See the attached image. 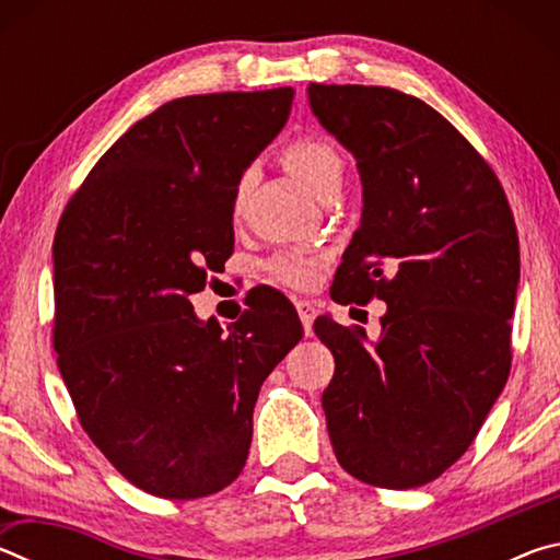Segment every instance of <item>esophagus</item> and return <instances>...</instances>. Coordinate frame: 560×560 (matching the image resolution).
<instances>
[{
    "label": "esophagus",
    "mask_w": 560,
    "mask_h": 560,
    "mask_svg": "<svg viewBox=\"0 0 560 560\" xmlns=\"http://www.w3.org/2000/svg\"><path fill=\"white\" fill-rule=\"evenodd\" d=\"M296 311H299V318H301V324H303V330H306V336H311V330H314L316 306L311 301H296Z\"/></svg>",
    "instance_id": "esophagus-1"
}]
</instances>
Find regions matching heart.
<instances>
[{
    "label": "heart",
    "instance_id": "obj_1",
    "mask_svg": "<svg viewBox=\"0 0 560 560\" xmlns=\"http://www.w3.org/2000/svg\"><path fill=\"white\" fill-rule=\"evenodd\" d=\"M281 163L287 165L289 173L296 175L314 195H324L330 185L340 183L343 175V158L338 148L326 138L301 136L281 150ZM246 189H249V177H242L234 192V207L242 210ZM320 257L308 252H281L269 261V271L279 281L289 287H308L316 279Z\"/></svg>",
    "mask_w": 560,
    "mask_h": 560
}]
</instances>
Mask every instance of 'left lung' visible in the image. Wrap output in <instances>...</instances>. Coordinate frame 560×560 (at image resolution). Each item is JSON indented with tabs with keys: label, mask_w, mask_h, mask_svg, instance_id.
Instances as JSON below:
<instances>
[{
	"label": "left lung",
	"mask_w": 560,
	"mask_h": 560,
	"mask_svg": "<svg viewBox=\"0 0 560 560\" xmlns=\"http://www.w3.org/2000/svg\"><path fill=\"white\" fill-rule=\"evenodd\" d=\"M308 103L353 153L363 183L336 301L387 303L377 343L363 328L316 318L336 360L320 397L328 438L350 477L415 489L467 452L506 385L514 214L487 160L424 101L385 86L311 83Z\"/></svg>",
	"instance_id": "left-lung-1"
}]
</instances>
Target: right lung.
<instances>
[{
  "mask_svg": "<svg viewBox=\"0 0 560 560\" xmlns=\"http://www.w3.org/2000/svg\"><path fill=\"white\" fill-rule=\"evenodd\" d=\"M291 101L283 86L165 103L106 150L56 226V363L81 428L153 497L240 477L259 387L303 336L273 289L226 334L189 303L232 257L236 185Z\"/></svg>",
  "mask_w": 560,
  "mask_h": 560,
  "instance_id": "right-lung-1",
  "label": "right lung"
}]
</instances>
